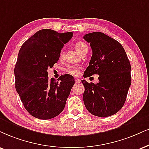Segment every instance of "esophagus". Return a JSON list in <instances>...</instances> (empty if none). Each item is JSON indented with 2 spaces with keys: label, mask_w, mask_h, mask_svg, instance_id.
Listing matches in <instances>:
<instances>
[{
  "label": "esophagus",
  "mask_w": 149,
  "mask_h": 149,
  "mask_svg": "<svg viewBox=\"0 0 149 149\" xmlns=\"http://www.w3.org/2000/svg\"><path fill=\"white\" fill-rule=\"evenodd\" d=\"M75 83H76V84H80L81 83V79H75Z\"/></svg>",
  "instance_id": "esophagus-1"
}]
</instances>
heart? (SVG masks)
<instances>
[{
  "mask_svg": "<svg viewBox=\"0 0 149 149\" xmlns=\"http://www.w3.org/2000/svg\"><path fill=\"white\" fill-rule=\"evenodd\" d=\"M74 48L77 52L79 53L81 52L84 49L86 48H88V45L82 41H79L77 43H75L74 45ZM63 56V52L61 51L60 53V57L62 58ZM80 68L78 65H70L67 68L65 69V71L68 73L69 74L72 75V76H78L79 74Z\"/></svg>",
  "mask_w": 149,
  "mask_h": 149,
  "instance_id": "1",
  "label": "heart"
}]
</instances>
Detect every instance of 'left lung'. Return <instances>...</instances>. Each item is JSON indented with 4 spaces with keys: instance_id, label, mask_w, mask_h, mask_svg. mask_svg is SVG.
Returning <instances> with one entry per match:
<instances>
[{
    "instance_id": "1",
    "label": "left lung",
    "mask_w": 149,
    "mask_h": 149,
    "mask_svg": "<svg viewBox=\"0 0 149 149\" xmlns=\"http://www.w3.org/2000/svg\"><path fill=\"white\" fill-rule=\"evenodd\" d=\"M93 55L84 77L98 74L99 82L81 81L85 88L83 100L86 109L100 117L117 113L126 102L131 84V63L120 43L100 32L86 34Z\"/></svg>"
}]
</instances>
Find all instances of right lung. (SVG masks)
Wrapping results in <instances>:
<instances>
[{
  "instance_id": "1",
  "label": "right lung",
  "mask_w": 149,
  "mask_h": 149,
  "mask_svg": "<svg viewBox=\"0 0 149 149\" xmlns=\"http://www.w3.org/2000/svg\"><path fill=\"white\" fill-rule=\"evenodd\" d=\"M72 36L71 32L43 29L20 49L14 68L16 90L26 111L36 118H54L65 108L74 77L64 74L58 81L49 79L47 68L58 61L62 47Z\"/></svg>"
}]
</instances>
